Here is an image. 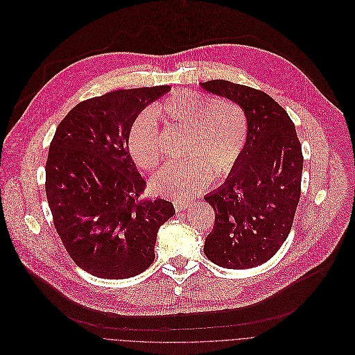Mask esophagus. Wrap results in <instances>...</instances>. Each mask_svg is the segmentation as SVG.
<instances>
[{
  "label": "esophagus",
  "instance_id": "34e87169",
  "mask_svg": "<svg viewBox=\"0 0 355 355\" xmlns=\"http://www.w3.org/2000/svg\"><path fill=\"white\" fill-rule=\"evenodd\" d=\"M173 207L178 212H180V211H184L189 207V202L187 201H173Z\"/></svg>",
  "mask_w": 355,
  "mask_h": 355
}]
</instances>
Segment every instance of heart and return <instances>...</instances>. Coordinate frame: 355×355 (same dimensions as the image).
I'll use <instances>...</instances> for the list:
<instances>
[{
	"label": "heart",
	"instance_id": "1",
	"mask_svg": "<svg viewBox=\"0 0 355 355\" xmlns=\"http://www.w3.org/2000/svg\"><path fill=\"white\" fill-rule=\"evenodd\" d=\"M189 132L182 164H168L150 179V190L162 197L186 200L205 187L214 175L230 176L239 164L249 138L248 116L234 101H217L193 89H178L153 110L141 113L132 123L127 148L134 164L144 171L158 165L162 153L158 123Z\"/></svg>",
	"mask_w": 355,
	"mask_h": 355
}]
</instances>
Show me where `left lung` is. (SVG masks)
Segmentation results:
<instances>
[{"label": "left lung", "mask_w": 355, "mask_h": 355, "mask_svg": "<svg viewBox=\"0 0 355 355\" xmlns=\"http://www.w3.org/2000/svg\"><path fill=\"white\" fill-rule=\"evenodd\" d=\"M200 85L241 105L249 121L239 164L204 197L216 212L204 253L225 268H252L270 260L291 231L301 197V143L288 113L263 91L225 80Z\"/></svg>", "instance_id": "1"}]
</instances>
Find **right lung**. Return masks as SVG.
Returning <instances> with one entry per match:
<instances>
[{
	"label": "right lung",
	"mask_w": 355,
	"mask_h": 355,
	"mask_svg": "<svg viewBox=\"0 0 355 355\" xmlns=\"http://www.w3.org/2000/svg\"><path fill=\"white\" fill-rule=\"evenodd\" d=\"M169 89H120L83 101L50 143L46 196L54 228L76 264L99 278L147 270L158 230L175 214L168 200L139 198L146 180L127 148L138 113Z\"/></svg>",
	"instance_id": "add662e5"
}]
</instances>
